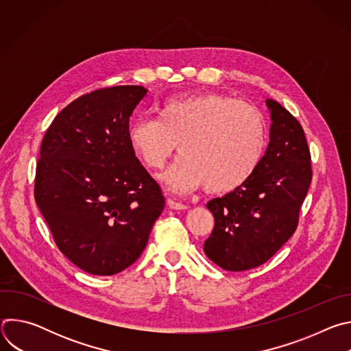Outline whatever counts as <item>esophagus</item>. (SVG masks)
I'll list each match as a JSON object with an SVG mask.
<instances>
[{
    "instance_id": "1",
    "label": "esophagus",
    "mask_w": 351,
    "mask_h": 351,
    "mask_svg": "<svg viewBox=\"0 0 351 351\" xmlns=\"http://www.w3.org/2000/svg\"><path fill=\"white\" fill-rule=\"evenodd\" d=\"M167 204H168L169 208H172V210H187V206H186V204L178 203V202H175V199H172V198H168V199H167Z\"/></svg>"
}]
</instances>
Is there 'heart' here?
I'll list each match as a JSON object with an SVG mask.
<instances>
[{
	"label": "heart",
	"mask_w": 351,
	"mask_h": 351,
	"mask_svg": "<svg viewBox=\"0 0 351 351\" xmlns=\"http://www.w3.org/2000/svg\"><path fill=\"white\" fill-rule=\"evenodd\" d=\"M134 154L148 169H161L179 144L183 154L164 182L173 191L206 184L217 194L243 186L257 171L267 145L263 115L218 93L164 99L157 118L140 117L128 128Z\"/></svg>",
	"instance_id": "heart-1"
}]
</instances>
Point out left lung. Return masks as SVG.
I'll use <instances>...</instances> for the list:
<instances>
[{"instance_id":"obj_1","label":"left lung","mask_w":351,"mask_h":351,"mask_svg":"<svg viewBox=\"0 0 351 351\" xmlns=\"http://www.w3.org/2000/svg\"><path fill=\"white\" fill-rule=\"evenodd\" d=\"M269 144L243 186L208 202L215 226L204 243L206 256L218 267L239 272L267 263L297 229L313 171L304 130L275 99Z\"/></svg>"}]
</instances>
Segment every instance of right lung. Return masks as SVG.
Here are the masks:
<instances>
[{
    "instance_id": "1",
    "label": "right lung",
    "mask_w": 351,
    "mask_h": 351,
    "mask_svg": "<svg viewBox=\"0 0 351 351\" xmlns=\"http://www.w3.org/2000/svg\"><path fill=\"white\" fill-rule=\"evenodd\" d=\"M145 94L141 86L94 90L66 106L43 137L36 204L61 253L91 275L130 267L165 207L128 140Z\"/></svg>"
}]
</instances>
